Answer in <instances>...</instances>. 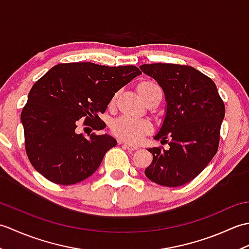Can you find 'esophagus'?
<instances>
[{
  "instance_id": "obj_1",
  "label": "esophagus",
  "mask_w": 249,
  "mask_h": 249,
  "mask_svg": "<svg viewBox=\"0 0 249 249\" xmlns=\"http://www.w3.org/2000/svg\"><path fill=\"white\" fill-rule=\"evenodd\" d=\"M122 144H123L126 149L129 151H136L137 149H138V146L135 144H130V143H128V142H122Z\"/></svg>"
}]
</instances>
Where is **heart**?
Masks as SVG:
<instances>
[{"label":"heart","instance_id":"b5f03b06","mask_svg":"<svg viewBox=\"0 0 249 249\" xmlns=\"http://www.w3.org/2000/svg\"><path fill=\"white\" fill-rule=\"evenodd\" d=\"M139 93L142 98H145L156 91H160V88L155 82L146 81L139 86ZM112 133L121 139H124L129 142H139L143 137L150 133L152 126L149 122L136 120L128 116H122L115 120L111 125Z\"/></svg>","mask_w":249,"mask_h":249}]
</instances>
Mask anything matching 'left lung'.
Segmentation results:
<instances>
[{
	"label": "left lung",
	"instance_id": "left-lung-1",
	"mask_svg": "<svg viewBox=\"0 0 249 249\" xmlns=\"http://www.w3.org/2000/svg\"><path fill=\"white\" fill-rule=\"evenodd\" d=\"M140 70L165 94V118L154 139L169 145L147 149L153 160L144 173L162 186H182L202 172L217 152L224 102L212 79L192 66L156 63Z\"/></svg>",
	"mask_w": 249,
	"mask_h": 249
}]
</instances>
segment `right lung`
<instances>
[{"label":"right lung","mask_w":249,"mask_h":249,"mask_svg":"<svg viewBox=\"0 0 249 249\" xmlns=\"http://www.w3.org/2000/svg\"><path fill=\"white\" fill-rule=\"evenodd\" d=\"M139 75V68L133 65L77 62L57 64L36 81L21 112L25 151L35 170L60 185L91 177L116 140L108 134L89 138L78 134V121L84 119L86 125L104 129L99 113L120 89Z\"/></svg>","instance_id":"right-lung-1"}]
</instances>
